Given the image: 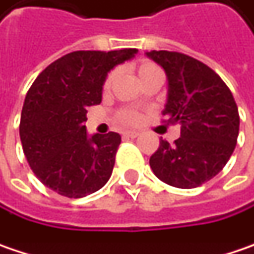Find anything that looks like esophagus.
I'll use <instances>...</instances> for the list:
<instances>
[{"instance_id": "obj_1", "label": "esophagus", "mask_w": 254, "mask_h": 254, "mask_svg": "<svg viewBox=\"0 0 254 254\" xmlns=\"http://www.w3.org/2000/svg\"><path fill=\"white\" fill-rule=\"evenodd\" d=\"M137 136H138L137 131H124L123 133V137H126V138H136Z\"/></svg>"}]
</instances>
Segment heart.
<instances>
[{"label":"heart","mask_w":254,"mask_h":254,"mask_svg":"<svg viewBox=\"0 0 254 254\" xmlns=\"http://www.w3.org/2000/svg\"><path fill=\"white\" fill-rule=\"evenodd\" d=\"M154 70H160V67L157 64L149 62V61H144V62H141V64H138V75H140V78L147 75V73H150V72H154ZM113 79H114V72H111L107 76V79L104 82V86L108 88L111 85ZM117 121L121 123L123 126H134V124H137L140 121V113L137 110H133V108L120 110L117 113Z\"/></svg>","instance_id":"obj_1"}]
</instances>
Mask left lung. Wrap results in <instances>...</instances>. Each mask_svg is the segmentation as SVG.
<instances>
[{
  "mask_svg": "<svg viewBox=\"0 0 254 254\" xmlns=\"http://www.w3.org/2000/svg\"><path fill=\"white\" fill-rule=\"evenodd\" d=\"M147 56L168 75L163 123L181 126L173 144L160 138L150 168L168 185L196 188L220 172L234 152L240 126L237 104L226 82L205 64L168 50H152Z\"/></svg>",
  "mask_w": 254,
  "mask_h": 254,
  "instance_id": "obj_1",
  "label": "left lung"
}]
</instances>
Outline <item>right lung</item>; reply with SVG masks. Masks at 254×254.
<instances>
[{
    "label": "right lung",
    "mask_w": 254,
    "mask_h": 254,
    "mask_svg": "<svg viewBox=\"0 0 254 254\" xmlns=\"http://www.w3.org/2000/svg\"><path fill=\"white\" fill-rule=\"evenodd\" d=\"M136 52H72L49 64L30 86L20 138L31 171L47 188L82 198L108 182L121 136L110 131L88 137L86 108L101 102L107 73Z\"/></svg>",
    "instance_id": "add662e5"
}]
</instances>
